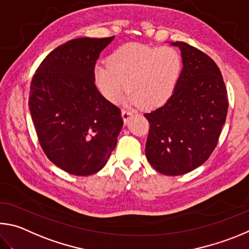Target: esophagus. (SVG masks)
Wrapping results in <instances>:
<instances>
[{"label":"esophagus","mask_w":249,"mask_h":249,"mask_svg":"<svg viewBox=\"0 0 249 249\" xmlns=\"http://www.w3.org/2000/svg\"><path fill=\"white\" fill-rule=\"evenodd\" d=\"M121 116H122V119H124V124H127L130 118L132 117V112L129 110H124H124L121 111Z\"/></svg>","instance_id":"1"}]
</instances>
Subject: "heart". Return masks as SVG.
<instances>
[{
    "label": "heart",
    "mask_w": 249,
    "mask_h": 249,
    "mask_svg": "<svg viewBox=\"0 0 249 249\" xmlns=\"http://www.w3.org/2000/svg\"><path fill=\"white\" fill-rule=\"evenodd\" d=\"M181 67L175 48L131 42L117 48L108 56L107 65H96L94 76L100 93L110 103L120 102L128 87L129 106L155 108L171 98Z\"/></svg>",
    "instance_id": "heart-1"
}]
</instances>
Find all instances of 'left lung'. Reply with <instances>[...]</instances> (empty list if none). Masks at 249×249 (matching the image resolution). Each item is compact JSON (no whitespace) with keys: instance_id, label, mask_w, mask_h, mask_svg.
Returning <instances> with one entry per match:
<instances>
[{"instance_id":"obj_1","label":"left lung","mask_w":249,"mask_h":249,"mask_svg":"<svg viewBox=\"0 0 249 249\" xmlns=\"http://www.w3.org/2000/svg\"><path fill=\"white\" fill-rule=\"evenodd\" d=\"M182 70L166 104L145 113L150 130L145 154L156 171L178 176L194 171L211 155L229 108L220 69L210 56L182 41Z\"/></svg>"}]
</instances>
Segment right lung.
Instances as JSON below:
<instances>
[{
    "label": "right lung",
    "mask_w": 249,
    "mask_h": 249,
    "mask_svg": "<svg viewBox=\"0 0 249 249\" xmlns=\"http://www.w3.org/2000/svg\"><path fill=\"white\" fill-rule=\"evenodd\" d=\"M115 37L72 39L51 51L32 80L29 110L52 163L76 176L99 172L117 145L121 111L95 85L100 52Z\"/></svg>",
    "instance_id": "obj_1"
}]
</instances>
